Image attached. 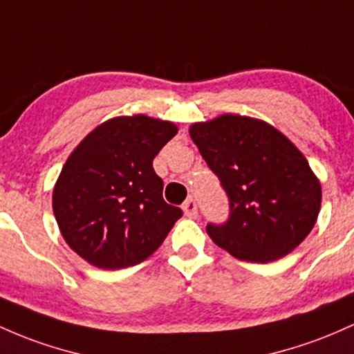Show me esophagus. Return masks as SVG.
Wrapping results in <instances>:
<instances>
[{
	"instance_id": "obj_1",
	"label": "esophagus",
	"mask_w": 354,
	"mask_h": 354,
	"mask_svg": "<svg viewBox=\"0 0 354 354\" xmlns=\"http://www.w3.org/2000/svg\"><path fill=\"white\" fill-rule=\"evenodd\" d=\"M183 212H185V216H188V218H196L198 207H196V201L193 200V198H189V200L185 201Z\"/></svg>"
}]
</instances>
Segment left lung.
I'll use <instances>...</instances> for the list:
<instances>
[{
  "instance_id": "1",
  "label": "left lung",
  "mask_w": 354,
  "mask_h": 354,
  "mask_svg": "<svg viewBox=\"0 0 354 354\" xmlns=\"http://www.w3.org/2000/svg\"><path fill=\"white\" fill-rule=\"evenodd\" d=\"M189 136L230 200V218L207 227L239 260L286 257L316 225L321 183L294 142L266 120L221 114L189 126Z\"/></svg>"
}]
</instances>
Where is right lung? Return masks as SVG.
Segmentation results:
<instances>
[{
  "mask_svg": "<svg viewBox=\"0 0 354 354\" xmlns=\"http://www.w3.org/2000/svg\"><path fill=\"white\" fill-rule=\"evenodd\" d=\"M176 124L119 115L92 129L70 153L55 186L53 215L67 245L99 269L146 260L183 215L162 200L153 159Z\"/></svg>",
  "mask_w": 354,
  "mask_h": 354,
  "instance_id": "add662e5",
  "label": "right lung"
}]
</instances>
